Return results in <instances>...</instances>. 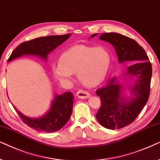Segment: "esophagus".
<instances>
[{"label":"esophagus","mask_w":160,"mask_h":160,"mask_svg":"<svg viewBox=\"0 0 160 160\" xmlns=\"http://www.w3.org/2000/svg\"><path fill=\"white\" fill-rule=\"evenodd\" d=\"M77 96H78V97L80 98V99H88V98L91 97L90 93H89L88 91L84 90H79L78 92H77Z\"/></svg>","instance_id":"1"}]
</instances>
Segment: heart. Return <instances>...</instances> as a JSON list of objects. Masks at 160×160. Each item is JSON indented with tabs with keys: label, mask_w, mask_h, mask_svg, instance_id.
I'll return each mask as SVG.
<instances>
[{
	"label": "heart",
	"mask_w": 160,
	"mask_h": 160,
	"mask_svg": "<svg viewBox=\"0 0 160 160\" xmlns=\"http://www.w3.org/2000/svg\"><path fill=\"white\" fill-rule=\"evenodd\" d=\"M111 55L105 47L84 44L72 46L63 52L59 63L52 66L54 76L61 82H69L77 73L79 81L87 87H94L103 81L109 69Z\"/></svg>",
	"instance_id": "heart-1"
}]
</instances>
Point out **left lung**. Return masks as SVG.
<instances>
[{
	"label": "left lung",
	"mask_w": 160,
	"mask_h": 160,
	"mask_svg": "<svg viewBox=\"0 0 160 160\" xmlns=\"http://www.w3.org/2000/svg\"><path fill=\"white\" fill-rule=\"evenodd\" d=\"M98 33H94L91 38ZM99 39L114 47L119 63H133L123 74L125 82L132 80L129 86L130 97L123 95L124 86L112 78L103 88L96 91L102 105L96 118L102 127L109 129H121L132 123L146 105L150 94L152 75V63L146 51L135 40L118 33H104Z\"/></svg>",
	"instance_id": "obj_1"
}]
</instances>
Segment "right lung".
I'll return each instance as SVG.
<instances>
[{"instance_id":"1","label":"right lung","mask_w":160,"mask_h":160,"mask_svg":"<svg viewBox=\"0 0 160 160\" xmlns=\"http://www.w3.org/2000/svg\"><path fill=\"white\" fill-rule=\"evenodd\" d=\"M70 36V33L52 35L23 42L14 49L8 62L23 55H34L47 61L48 55L67 40ZM73 103V94L70 91H67L61 95L55 94L50 109L43 116L38 118H30L21 113L14 106V108L23 122L31 128L44 132H54L60 130L69 120Z\"/></svg>"}]
</instances>
